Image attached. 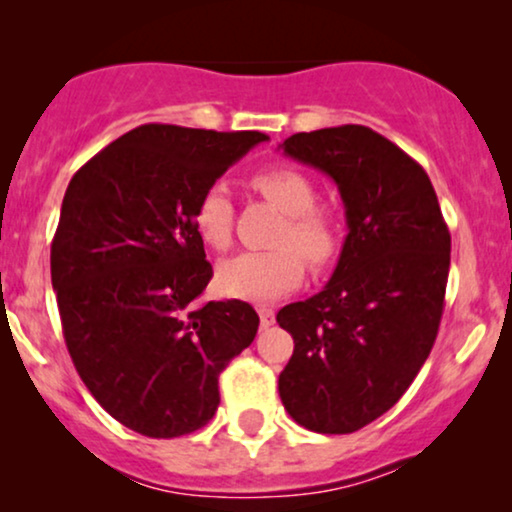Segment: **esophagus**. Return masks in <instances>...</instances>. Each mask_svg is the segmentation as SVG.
I'll return each instance as SVG.
<instances>
[{
    "label": "esophagus",
    "mask_w": 512,
    "mask_h": 512,
    "mask_svg": "<svg viewBox=\"0 0 512 512\" xmlns=\"http://www.w3.org/2000/svg\"><path fill=\"white\" fill-rule=\"evenodd\" d=\"M257 313H260V322H262V327L274 325V320H276L274 308H269V305H260V308H257Z\"/></svg>",
    "instance_id": "34e87169"
}]
</instances>
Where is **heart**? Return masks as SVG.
Listing matches in <instances>:
<instances>
[{
    "label": "heart",
    "mask_w": 512,
    "mask_h": 512,
    "mask_svg": "<svg viewBox=\"0 0 512 512\" xmlns=\"http://www.w3.org/2000/svg\"><path fill=\"white\" fill-rule=\"evenodd\" d=\"M252 187L284 211V223L274 236L279 248L238 252L216 269V284L226 296L245 301H274L298 289L305 276L304 255L313 267H325L339 252L342 233L332 211L315 207L317 187L308 175L291 166H272L252 178ZM199 238L216 250H226L233 238V202L223 182H214L195 204Z\"/></svg>",
    "instance_id": "obj_1"
}]
</instances>
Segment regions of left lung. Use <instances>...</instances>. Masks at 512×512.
<instances>
[{
  "label": "left lung",
  "mask_w": 512,
  "mask_h": 512,
  "mask_svg": "<svg viewBox=\"0 0 512 512\" xmlns=\"http://www.w3.org/2000/svg\"><path fill=\"white\" fill-rule=\"evenodd\" d=\"M281 149L337 182L349 236L325 289L276 313L296 344L279 397L308 431L354 433L395 407L431 354L448 223L426 170L370 127L298 132Z\"/></svg>",
  "instance_id": "8db88e82"
}]
</instances>
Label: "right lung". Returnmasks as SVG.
<instances>
[{"label": "right lung", "mask_w": 512, "mask_h": 512, "mask_svg": "<svg viewBox=\"0 0 512 512\" xmlns=\"http://www.w3.org/2000/svg\"><path fill=\"white\" fill-rule=\"evenodd\" d=\"M262 132L142 125L74 173L50 248L64 342L96 402L149 438L199 431L255 339L245 301L197 303L214 269L195 204Z\"/></svg>", "instance_id": "1"}]
</instances>
